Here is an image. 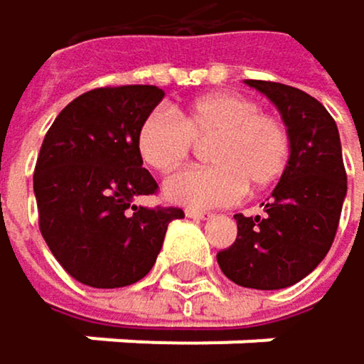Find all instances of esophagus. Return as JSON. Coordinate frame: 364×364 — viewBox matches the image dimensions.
Segmentation results:
<instances>
[{"mask_svg":"<svg viewBox=\"0 0 364 364\" xmlns=\"http://www.w3.org/2000/svg\"><path fill=\"white\" fill-rule=\"evenodd\" d=\"M184 213H186V217H191V219H197V221H199V219H208V217H210L208 213H204V210H197V208H186Z\"/></svg>","mask_w":364,"mask_h":364,"instance_id":"34e87169","label":"esophagus"}]
</instances>
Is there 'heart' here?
<instances>
[{"label": "heart", "mask_w": 364, "mask_h": 364, "mask_svg": "<svg viewBox=\"0 0 364 364\" xmlns=\"http://www.w3.org/2000/svg\"><path fill=\"white\" fill-rule=\"evenodd\" d=\"M208 162L165 182L169 202L188 208H217L236 202L243 191L258 193L276 184L291 158L287 123L241 93H208L176 112L149 114L139 128L136 147L143 162L171 173L188 160L193 145L210 141Z\"/></svg>", "instance_id": "heart-1"}]
</instances>
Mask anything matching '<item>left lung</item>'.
I'll use <instances>...</instances> for the list:
<instances>
[{
	"label": "left lung",
	"mask_w": 364,
	"mask_h": 364,
	"mask_svg": "<svg viewBox=\"0 0 364 364\" xmlns=\"http://www.w3.org/2000/svg\"><path fill=\"white\" fill-rule=\"evenodd\" d=\"M245 84L280 110L291 134V158L264 215H234L239 234L217 254V262L234 284L276 291L306 278L330 252L348 176L336 123L323 104L280 82Z\"/></svg>",
	"instance_id": "8db88e82"
}]
</instances>
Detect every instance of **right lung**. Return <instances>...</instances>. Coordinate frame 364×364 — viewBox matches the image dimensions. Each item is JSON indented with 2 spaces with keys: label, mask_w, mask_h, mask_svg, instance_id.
<instances>
[{
  "label": "right lung",
  "mask_w": 364,
  "mask_h": 364,
  "mask_svg": "<svg viewBox=\"0 0 364 364\" xmlns=\"http://www.w3.org/2000/svg\"><path fill=\"white\" fill-rule=\"evenodd\" d=\"M165 93L149 84L104 86L75 97L51 123L34 169L41 234L71 278L119 289L149 274L180 208L132 202L158 191L136 147L141 123Z\"/></svg>",
  "instance_id": "add662e5"
}]
</instances>
